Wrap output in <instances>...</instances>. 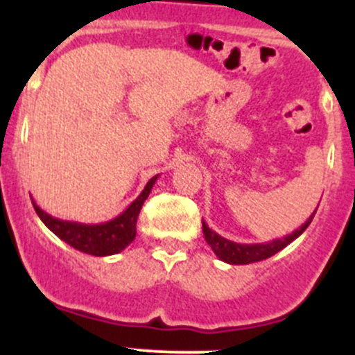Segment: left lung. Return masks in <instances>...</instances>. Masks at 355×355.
I'll return each instance as SVG.
<instances>
[{
	"instance_id": "1",
	"label": "left lung",
	"mask_w": 355,
	"mask_h": 355,
	"mask_svg": "<svg viewBox=\"0 0 355 355\" xmlns=\"http://www.w3.org/2000/svg\"><path fill=\"white\" fill-rule=\"evenodd\" d=\"M314 214H316V211L307 218V221L302 225V227L297 228L295 232H292V234L287 235V237L275 239V241L264 242V244H237V242H232L228 241V239L218 235L214 230H211L204 221H202V234L207 244H209L211 249H213V252L216 254L221 261H225V263L228 264L257 263V261H263V259H268V257L275 256V254L280 252L284 247H287L290 242L295 241L299 235H302V232L306 230V228L311 225V221H313Z\"/></svg>"
}]
</instances>
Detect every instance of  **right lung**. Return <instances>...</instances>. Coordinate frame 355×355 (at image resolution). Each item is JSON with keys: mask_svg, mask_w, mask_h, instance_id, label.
<instances>
[{"mask_svg": "<svg viewBox=\"0 0 355 355\" xmlns=\"http://www.w3.org/2000/svg\"><path fill=\"white\" fill-rule=\"evenodd\" d=\"M157 180V175L153 177L141 192L137 199L127 207L121 214H118L113 220L105 221V223L98 225H85L78 223V221H67L60 220V218L51 216L46 211H42L37 204L32 200L34 209L37 216L41 218L42 223L56 235L71 245L73 249L80 250V252L91 254V256H111V254H118L125 249L127 245L132 244L137 234V218L141 213V207L144 200L148 199L149 192H151L153 185Z\"/></svg>", "mask_w": 355, "mask_h": 355, "instance_id": "1", "label": "right lung"}]
</instances>
